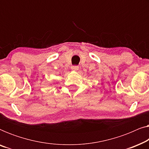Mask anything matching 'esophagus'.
Wrapping results in <instances>:
<instances>
[{
  "mask_svg": "<svg viewBox=\"0 0 149 149\" xmlns=\"http://www.w3.org/2000/svg\"><path fill=\"white\" fill-rule=\"evenodd\" d=\"M71 69H72V70H79V66H71Z\"/></svg>",
  "mask_w": 149,
  "mask_h": 149,
  "instance_id": "obj_1",
  "label": "esophagus"
}]
</instances>
